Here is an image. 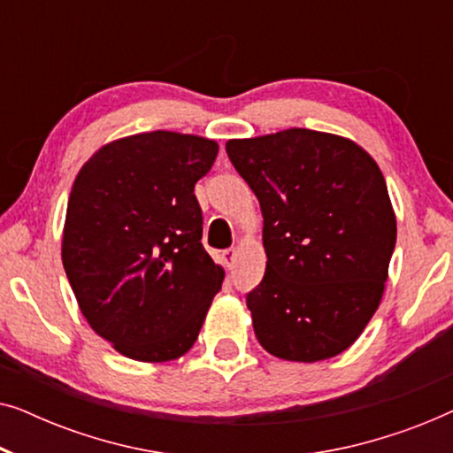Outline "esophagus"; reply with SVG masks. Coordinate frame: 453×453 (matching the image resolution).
<instances>
[{
  "label": "esophagus",
  "mask_w": 453,
  "mask_h": 453,
  "mask_svg": "<svg viewBox=\"0 0 453 453\" xmlns=\"http://www.w3.org/2000/svg\"><path fill=\"white\" fill-rule=\"evenodd\" d=\"M234 259H237V250H234V247H231V250H226V251H222V262L226 264V268H233Z\"/></svg>",
  "instance_id": "esophagus-1"
}]
</instances>
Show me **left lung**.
<instances>
[{
  "mask_svg": "<svg viewBox=\"0 0 453 453\" xmlns=\"http://www.w3.org/2000/svg\"><path fill=\"white\" fill-rule=\"evenodd\" d=\"M264 214L268 262L247 295L270 355L315 363L344 352L380 307L395 214L380 166L342 135L293 127L228 140Z\"/></svg>",
  "mask_w": 453,
  "mask_h": 453,
  "instance_id": "1",
  "label": "left lung"
}]
</instances>
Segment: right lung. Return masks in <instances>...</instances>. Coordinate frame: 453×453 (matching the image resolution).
I'll return each instance as SVG.
<instances>
[{"label":"right lung","mask_w":453,"mask_h":453,"mask_svg":"<svg viewBox=\"0 0 453 453\" xmlns=\"http://www.w3.org/2000/svg\"><path fill=\"white\" fill-rule=\"evenodd\" d=\"M216 154L200 135L135 134L104 144L73 181L61 259L80 311L123 357L185 355L222 287L194 194Z\"/></svg>","instance_id":"obj_1"}]
</instances>
